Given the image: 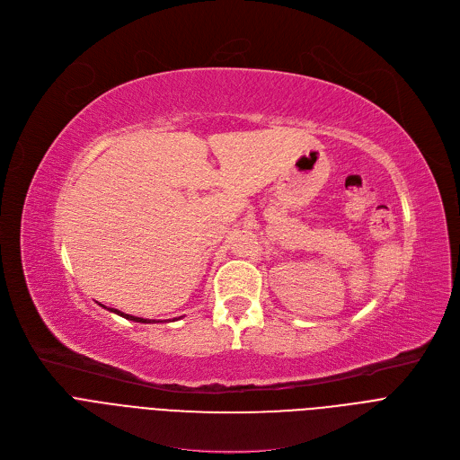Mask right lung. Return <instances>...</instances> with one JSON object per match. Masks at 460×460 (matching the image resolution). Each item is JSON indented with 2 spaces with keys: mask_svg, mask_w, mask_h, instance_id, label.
<instances>
[{
  "mask_svg": "<svg viewBox=\"0 0 460 460\" xmlns=\"http://www.w3.org/2000/svg\"><path fill=\"white\" fill-rule=\"evenodd\" d=\"M111 313H116V314H119V316H124L126 320H133V322H140V323H151V320H144V318H137V316H131V314H124V313H119L118 309H109Z\"/></svg>",
  "mask_w": 460,
  "mask_h": 460,
  "instance_id": "obj_1",
  "label": "right lung"
}]
</instances>
